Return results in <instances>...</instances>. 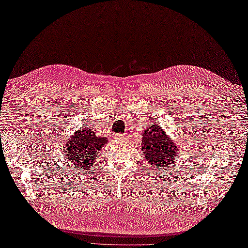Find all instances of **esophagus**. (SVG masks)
<instances>
[{
  "label": "esophagus",
  "instance_id": "1",
  "mask_svg": "<svg viewBox=\"0 0 248 248\" xmlns=\"http://www.w3.org/2000/svg\"><path fill=\"white\" fill-rule=\"evenodd\" d=\"M127 136H128V135H117V136H116V138H117V139H121V140H122V139H127V138H128Z\"/></svg>",
  "mask_w": 248,
  "mask_h": 248
}]
</instances>
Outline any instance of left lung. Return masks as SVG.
I'll return each mask as SVG.
<instances>
[{
    "label": "left lung",
    "instance_id": "1",
    "mask_svg": "<svg viewBox=\"0 0 248 248\" xmlns=\"http://www.w3.org/2000/svg\"><path fill=\"white\" fill-rule=\"evenodd\" d=\"M142 151L148 163L157 170L169 167L179 155L178 146L166 136L162 127L156 124L149 126L145 130Z\"/></svg>",
    "mask_w": 248,
    "mask_h": 248
}]
</instances>
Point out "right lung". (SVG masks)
Returning <instances> with one entry per match:
<instances>
[{
    "label": "right lung",
    "instance_id": "obj_1",
    "mask_svg": "<svg viewBox=\"0 0 248 248\" xmlns=\"http://www.w3.org/2000/svg\"><path fill=\"white\" fill-rule=\"evenodd\" d=\"M106 142L108 139L105 137H98L92 129L82 127L66 142L64 152L75 168L90 170L97 152L101 150Z\"/></svg>",
    "mask_w": 248,
    "mask_h": 248
}]
</instances>
